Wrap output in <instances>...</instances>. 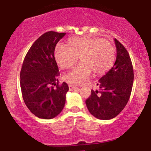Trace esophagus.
I'll list each match as a JSON object with an SVG mask.
<instances>
[{"mask_svg": "<svg viewBox=\"0 0 151 151\" xmlns=\"http://www.w3.org/2000/svg\"><path fill=\"white\" fill-rule=\"evenodd\" d=\"M68 86H69V89H70V90H72V89L77 88V86L73 85V84H69Z\"/></svg>", "mask_w": 151, "mask_h": 151, "instance_id": "obj_1", "label": "esophagus"}]
</instances>
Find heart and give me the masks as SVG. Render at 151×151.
<instances>
[{"mask_svg":"<svg viewBox=\"0 0 151 151\" xmlns=\"http://www.w3.org/2000/svg\"><path fill=\"white\" fill-rule=\"evenodd\" d=\"M54 55L62 68L72 67L80 56L82 62L64 75L67 82L76 84L85 82L90 77L92 70L97 75L105 74L112 67L115 59L112 44L94 37L70 38L68 45L58 43Z\"/></svg>","mask_w":151,"mask_h":151,"instance_id":"heart-1","label":"heart"}]
</instances>
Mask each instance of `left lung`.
<instances>
[{"mask_svg":"<svg viewBox=\"0 0 151 151\" xmlns=\"http://www.w3.org/2000/svg\"><path fill=\"white\" fill-rule=\"evenodd\" d=\"M116 59L114 65L97 83L99 90L91 91L86 104L92 115L100 119L114 118L128 102L132 89L134 72L128 51L114 39Z\"/></svg>","mask_w":151,"mask_h":151,"instance_id":"left-lung-1","label":"left lung"}]
</instances>
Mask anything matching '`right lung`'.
Here are the masks:
<instances>
[{
  "instance_id": "add662e5",
  "label": "right lung",
  "mask_w": 151,
  "mask_h": 151,
  "mask_svg": "<svg viewBox=\"0 0 151 151\" xmlns=\"http://www.w3.org/2000/svg\"><path fill=\"white\" fill-rule=\"evenodd\" d=\"M65 33L48 32L32 44L23 61L20 86L23 100L30 111L41 119L59 115L65 104L68 86L59 85V68L54 56L57 43Z\"/></svg>"
}]
</instances>
